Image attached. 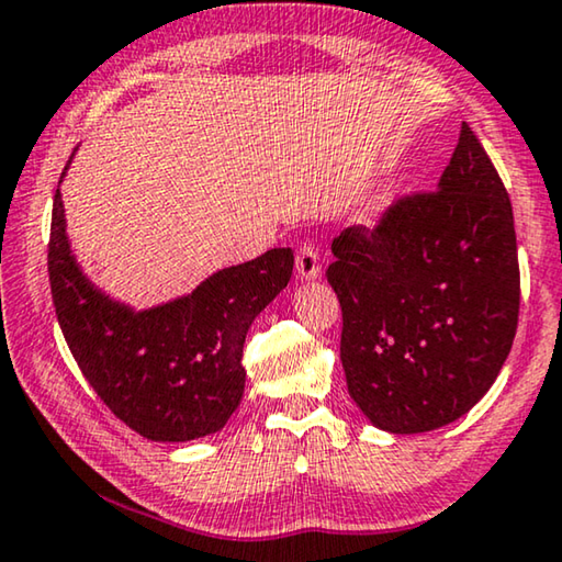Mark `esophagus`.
<instances>
[{
  "instance_id": "34e87169",
  "label": "esophagus",
  "mask_w": 562,
  "mask_h": 562,
  "mask_svg": "<svg viewBox=\"0 0 562 562\" xmlns=\"http://www.w3.org/2000/svg\"><path fill=\"white\" fill-rule=\"evenodd\" d=\"M295 267H297L300 280L321 278V259H317V252L313 245H300L297 257H295Z\"/></svg>"
}]
</instances>
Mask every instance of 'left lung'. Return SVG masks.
<instances>
[{"label": "left lung", "mask_w": 562, "mask_h": 562, "mask_svg": "<svg viewBox=\"0 0 562 562\" xmlns=\"http://www.w3.org/2000/svg\"><path fill=\"white\" fill-rule=\"evenodd\" d=\"M340 361L375 429L422 434L464 416L505 366L520 313L513 204L462 123L437 191L333 239Z\"/></svg>", "instance_id": "8db88e82"}]
</instances>
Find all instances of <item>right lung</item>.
Listing matches in <instances>:
<instances>
[{
    "instance_id": "right-lung-1",
    "label": "right lung",
    "mask_w": 562,
    "mask_h": 562,
    "mask_svg": "<svg viewBox=\"0 0 562 562\" xmlns=\"http://www.w3.org/2000/svg\"><path fill=\"white\" fill-rule=\"evenodd\" d=\"M292 265L290 247L267 249L209 274L189 295L133 310L82 272L60 189L53 201L47 272L57 323L103 404L150 441H191L229 422L245 393L247 330L288 288Z\"/></svg>"
}]
</instances>
